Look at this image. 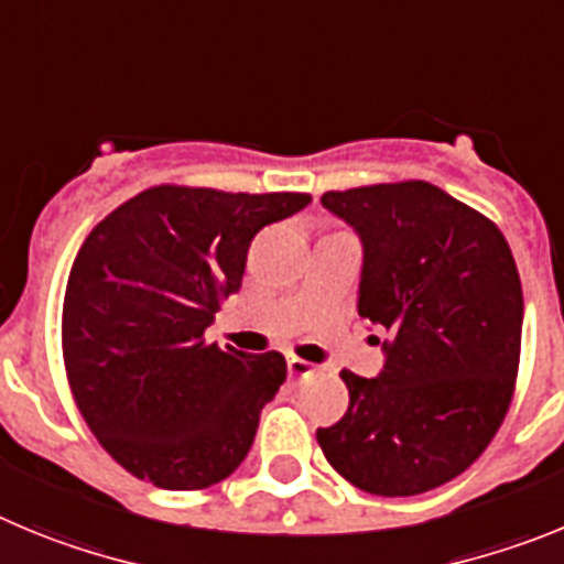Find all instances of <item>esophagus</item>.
<instances>
[{
	"instance_id": "34e87169",
	"label": "esophagus",
	"mask_w": 564,
	"mask_h": 564,
	"mask_svg": "<svg viewBox=\"0 0 564 564\" xmlns=\"http://www.w3.org/2000/svg\"><path fill=\"white\" fill-rule=\"evenodd\" d=\"M286 368H289V377H297V379L312 377L314 370H317L312 362H306V359H301V357H289Z\"/></svg>"
}]
</instances>
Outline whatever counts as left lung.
Listing matches in <instances>:
<instances>
[{
    "mask_svg": "<svg viewBox=\"0 0 564 564\" xmlns=\"http://www.w3.org/2000/svg\"><path fill=\"white\" fill-rule=\"evenodd\" d=\"M362 238L359 317L390 334L377 379L343 370L348 413L317 430L368 495L410 497L484 455L514 395L522 286L500 227L424 180L328 191Z\"/></svg>",
    "mask_w": 564,
    "mask_h": 564,
    "instance_id": "obj_1",
    "label": "left lung"
}]
</instances>
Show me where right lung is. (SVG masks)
I'll return each instance as SVG.
<instances>
[{"instance_id":"1","label":"right lung","mask_w":564,"mask_h":564,"mask_svg":"<svg viewBox=\"0 0 564 564\" xmlns=\"http://www.w3.org/2000/svg\"><path fill=\"white\" fill-rule=\"evenodd\" d=\"M308 202L154 185L86 236L64 292V368L95 438L134 478L207 489L247 458L286 359L219 348L205 328L241 286L256 232Z\"/></svg>"}]
</instances>
